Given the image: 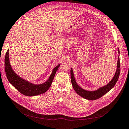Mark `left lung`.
Returning <instances> with one entry per match:
<instances>
[{
    "label": "left lung",
    "instance_id": "obj_1",
    "mask_svg": "<svg viewBox=\"0 0 129 129\" xmlns=\"http://www.w3.org/2000/svg\"><path fill=\"white\" fill-rule=\"evenodd\" d=\"M118 53L119 54V50L118 49ZM120 62H119V56L118 57L117 65V70L115 73L114 77L112 78L111 81L108 84L102 87H101L99 89L95 91H88L86 90H84L81 88L79 85L76 83L74 77V73L72 68L71 69V81L74 90L81 97L83 98L87 99L88 100H95L101 98V97L104 95L105 93H107L108 91L115 86L117 81H118V77L120 74Z\"/></svg>",
    "mask_w": 129,
    "mask_h": 129
}]
</instances>
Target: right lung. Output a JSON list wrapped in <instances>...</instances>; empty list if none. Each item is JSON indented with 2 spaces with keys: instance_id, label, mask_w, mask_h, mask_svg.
<instances>
[{
  "instance_id": "1",
  "label": "right lung",
  "mask_w": 129,
  "mask_h": 129,
  "mask_svg": "<svg viewBox=\"0 0 129 129\" xmlns=\"http://www.w3.org/2000/svg\"><path fill=\"white\" fill-rule=\"evenodd\" d=\"M9 49L6 53L5 58V70L9 82L22 94L27 96H33L45 93L52 84L55 73L60 64L53 70L49 78L45 82L40 84H34L19 76L12 68L10 63Z\"/></svg>"
}]
</instances>
